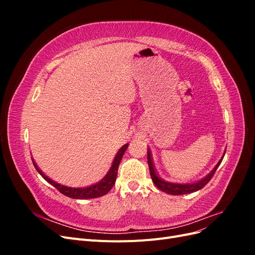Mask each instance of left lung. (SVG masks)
Segmentation results:
<instances>
[{
  "mask_svg": "<svg viewBox=\"0 0 255 255\" xmlns=\"http://www.w3.org/2000/svg\"><path fill=\"white\" fill-rule=\"evenodd\" d=\"M225 153H223V155L221 157V159L218 161V164L214 167L213 170L208 173L206 176H204L203 179H201L198 182L195 183H185V184H180V183H172V182H168L165 181L163 179H160V177L157 175L156 171H155V168H154L153 165V160H152V156H151V151L148 149V165H149V169H150V174L152 177V181L153 183L155 184V186L161 190L166 192V194L169 195H173V196H179V195H186V194H191V192H195L198 191L199 189L203 188L205 185L211 181V179L213 177V175L215 174L216 170H217V168L219 167V165L221 164V161L225 157Z\"/></svg>",
  "mask_w": 255,
  "mask_h": 255,
  "instance_id": "1",
  "label": "left lung"
}]
</instances>
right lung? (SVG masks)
<instances>
[{
    "label": "right lung",
    "mask_w": 255,
    "mask_h": 255,
    "mask_svg": "<svg viewBox=\"0 0 255 255\" xmlns=\"http://www.w3.org/2000/svg\"><path fill=\"white\" fill-rule=\"evenodd\" d=\"M128 143L121 146L120 150L117 152V154H116L111 169L109 170V172H107V174L103 177V179L100 182H98L94 185H90V186H87V187H80V188L79 187H76V188L75 187H68V186H65V185H61V184L54 182L51 179H49L47 175H44L42 173V171L35 164L33 158H32V160H33V164L36 168V170L40 173V175L43 177V179L48 183H50L51 185H53V186L55 187L57 190H59L63 195H65L69 198H72V199H94V198H99V197H102V196L106 195L107 192H109L113 188V186L116 183V179H117L119 164L122 159L123 154H125L126 150L128 149Z\"/></svg>",
    "instance_id": "1"
}]
</instances>
